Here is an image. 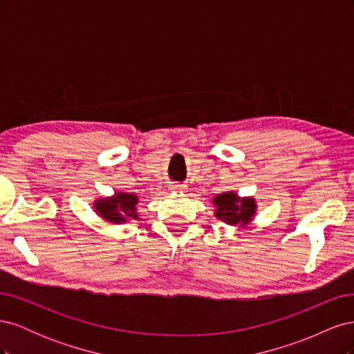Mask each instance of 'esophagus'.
I'll list each match as a JSON object with an SVG mask.
<instances>
[{
    "instance_id": "esophagus-1",
    "label": "esophagus",
    "mask_w": 354,
    "mask_h": 354,
    "mask_svg": "<svg viewBox=\"0 0 354 354\" xmlns=\"http://www.w3.org/2000/svg\"><path fill=\"white\" fill-rule=\"evenodd\" d=\"M169 190H173V192H183V190H185V186H180V185H171V186H169Z\"/></svg>"
}]
</instances>
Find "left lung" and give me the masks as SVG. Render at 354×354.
<instances>
[{
	"instance_id": "1",
	"label": "left lung",
	"mask_w": 354,
	"mask_h": 354,
	"mask_svg": "<svg viewBox=\"0 0 354 354\" xmlns=\"http://www.w3.org/2000/svg\"><path fill=\"white\" fill-rule=\"evenodd\" d=\"M214 203L217 205L216 217L229 224L248 223L255 212L254 199L239 201L236 195H233L232 192L216 196L214 198Z\"/></svg>"
}]
</instances>
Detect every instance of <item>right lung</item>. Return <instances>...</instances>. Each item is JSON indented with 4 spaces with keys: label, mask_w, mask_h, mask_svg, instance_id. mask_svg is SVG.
Wrapping results in <instances>:
<instances>
[{
    "label": "right lung",
    "mask_w": 354,
    "mask_h": 354,
    "mask_svg": "<svg viewBox=\"0 0 354 354\" xmlns=\"http://www.w3.org/2000/svg\"><path fill=\"white\" fill-rule=\"evenodd\" d=\"M137 196L131 194H116L112 199L95 202V209L103 218L113 223H124L125 217L137 218L136 214Z\"/></svg>",
    "instance_id": "1"
}]
</instances>
